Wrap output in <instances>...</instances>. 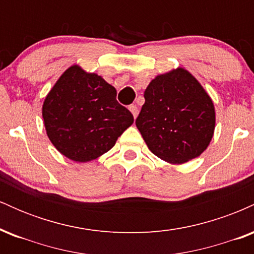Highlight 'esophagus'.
<instances>
[{
	"label": "esophagus",
	"mask_w": 254,
	"mask_h": 254,
	"mask_svg": "<svg viewBox=\"0 0 254 254\" xmlns=\"http://www.w3.org/2000/svg\"><path fill=\"white\" fill-rule=\"evenodd\" d=\"M129 110H130V112L132 113L133 118H136V117H137V115H138V107H137L136 105H130V106H129Z\"/></svg>",
	"instance_id": "34e87169"
}]
</instances>
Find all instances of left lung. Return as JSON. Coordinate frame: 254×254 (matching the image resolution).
<instances>
[{
    "instance_id": "obj_1",
    "label": "left lung",
    "mask_w": 254,
    "mask_h": 254,
    "mask_svg": "<svg viewBox=\"0 0 254 254\" xmlns=\"http://www.w3.org/2000/svg\"><path fill=\"white\" fill-rule=\"evenodd\" d=\"M143 95L136 127L154 155L182 165L209 147L216 123L215 106L190 71L178 66L157 75Z\"/></svg>"
}]
</instances>
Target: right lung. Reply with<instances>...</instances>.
<instances>
[{
  "label": "right lung",
  "mask_w": 254,
  "mask_h": 254,
  "mask_svg": "<svg viewBox=\"0 0 254 254\" xmlns=\"http://www.w3.org/2000/svg\"><path fill=\"white\" fill-rule=\"evenodd\" d=\"M117 90L103 76L78 64L61 75L43 103L46 135L69 160L89 162L107 153L133 123L118 104Z\"/></svg>",
  "instance_id": "add662e5"
}]
</instances>
